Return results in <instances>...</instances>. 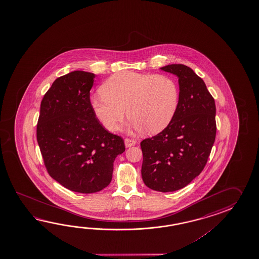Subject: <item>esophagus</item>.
<instances>
[{
	"instance_id": "esophagus-1",
	"label": "esophagus",
	"mask_w": 259,
	"mask_h": 259,
	"mask_svg": "<svg viewBox=\"0 0 259 259\" xmlns=\"http://www.w3.org/2000/svg\"><path fill=\"white\" fill-rule=\"evenodd\" d=\"M135 144H136V141H134V140H132V139H126L125 140V146H126V148L134 146Z\"/></svg>"
}]
</instances>
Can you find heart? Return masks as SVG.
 <instances>
[{
  "label": "heart",
  "instance_id": "obj_1",
  "mask_svg": "<svg viewBox=\"0 0 259 259\" xmlns=\"http://www.w3.org/2000/svg\"><path fill=\"white\" fill-rule=\"evenodd\" d=\"M91 102L106 130H116L127 109L130 127L154 135L165 130L175 116L179 88L167 76L121 71L111 76Z\"/></svg>",
  "mask_w": 259,
  "mask_h": 259
}]
</instances>
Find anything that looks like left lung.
I'll return each mask as SVG.
<instances>
[{
	"label": "left lung",
	"mask_w": 259,
	"mask_h": 259,
	"mask_svg": "<svg viewBox=\"0 0 259 259\" xmlns=\"http://www.w3.org/2000/svg\"><path fill=\"white\" fill-rule=\"evenodd\" d=\"M179 77V105L164 131L141 143L142 177L162 193L187 186L204 169L215 138V100L192 68L172 64L160 67Z\"/></svg>",
	"instance_id": "8db88e82"
}]
</instances>
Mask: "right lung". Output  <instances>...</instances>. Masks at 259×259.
<instances>
[{
  "mask_svg": "<svg viewBox=\"0 0 259 259\" xmlns=\"http://www.w3.org/2000/svg\"><path fill=\"white\" fill-rule=\"evenodd\" d=\"M95 74L76 70L56 78L44 95L37 141L50 176L80 193L110 184L124 141L98 121L90 101Z\"/></svg>",
  "mask_w": 259,
  "mask_h": 259,
  "instance_id": "right-lung-1",
  "label": "right lung"
}]
</instances>
